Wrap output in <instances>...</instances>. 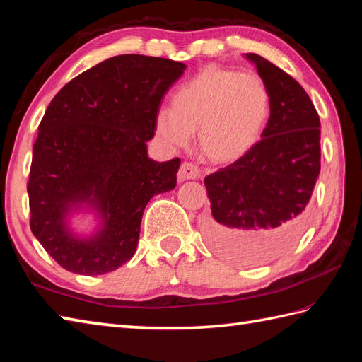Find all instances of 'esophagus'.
Here are the masks:
<instances>
[{
	"label": "esophagus",
	"instance_id": "esophagus-1",
	"mask_svg": "<svg viewBox=\"0 0 362 362\" xmlns=\"http://www.w3.org/2000/svg\"><path fill=\"white\" fill-rule=\"evenodd\" d=\"M201 177V169H199L196 165L189 163V161H183L180 165L179 173H177V179L180 182L191 180V179H199Z\"/></svg>",
	"mask_w": 362,
	"mask_h": 362
}]
</instances>
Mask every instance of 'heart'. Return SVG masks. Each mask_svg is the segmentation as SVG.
Wrapping results in <instances>:
<instances>
[{
    "label": "heart",
    "instance_id": "1",
    "mask_svg": "<svg viewBox=\"0 0 362 362\" xmlns=\"http://www.w3.org/2000/svg\"><path fill=\"white\" fill-rule=\"evenodd\" d=\"M271 118L266 83L253 73L210 65L171 96V109L156 115V132L182 148L197 130L199 148L214 163H235L257 148Z\"/></svg>",
    "mask_w": 362,
    "mask_h": 362
}]
</instances>
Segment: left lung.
<instances>
[{
    "instance_id": "left-lung-1",
    "label": "left lung",
    "mask_w": 362,
    "mask_h": 362,
    "mask_svg": "<svg viewBox=\"0 0 362 362\" xmlns=\"http://www.w3.org/2000/svg\"><path fill=\"white\" fill-rule=\"evenodd\" d=\"M271 96V118L257 148L205 177L211 214L204 235L214 250L261 263L294 243L320 174V119L310 96L288 73L245 54Z\"/></svg>"
}]
</instances>
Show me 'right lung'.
Masks as SVG:
<instances>
[{
    "instance_id": "add662e5",
    "label": "right lung",
    "mask_w": 362,
    "mask_h": 362,
    "mask_svg": "<svg viewBox=\"0 0 362 362\" xmlns=\"http://www.w3.org/2000/svg\"><path fill=\"white\" fill-rule=\"evenodd\" d=\"M187 65L122 54L76 76L54 96L38 126L28 194L30 230L64 269L101 275L134 257L146 205L175 188L180 158L156 161L148 143L161 98ZM91 211L88 237L69 218Z\"/></svg>"
}]
</instances>
